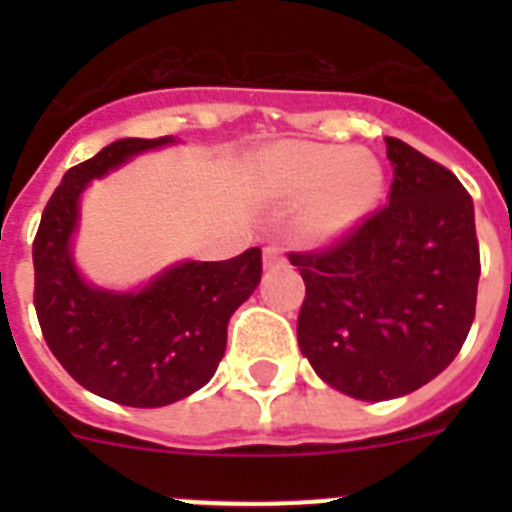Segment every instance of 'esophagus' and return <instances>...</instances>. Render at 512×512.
Here are the masks:
<instances>
[{
	"mask_svg": "<svg viewBox=\"0 0 512 512\" xmlns=\"http://www.w3.org/2000/svg\"><path fill=\"white\" fill-rule=\"evenodd\" d=\"M284 253L279 246H266L264 248V266L266 269H277V266H284Z\"/></svg>",
	"mask_w": 512,
	"mask_h": 512,
	"instance_id": "esophagus-1",
	"label": "esophagus"
}]
</instances>
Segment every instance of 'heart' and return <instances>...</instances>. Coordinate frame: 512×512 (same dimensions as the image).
Returning a JSON list of instances; mask_svg holds the SVG:
<instances>
[{
  "label": "heart",
  "instance_id": "heart-1",
  "mask_svg": "<svg viewBox=\"0 0 512 512\" xmlns=\"http://www.w3.org/2000/svg\"><path fill=\"white\" fill-rule=\"evenodd\" d=\"M259 179L279 197H307L300 233L310 243L346 235L377 205L382 166L369 151L323 143H282L259 161Z\"/></svg>",
  "mask_w": 512,
  "mask_h": 512
}]
</instances>
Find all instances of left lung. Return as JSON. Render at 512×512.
<instances>
[{
  "mask_svg": "<svg viewBox=\"0 0 512 512\" xmlns=\"http://www.w3.org/2000/svg\"><path fill=\"white\" fill-rule=\"evenodd\" d=\"M390 202L320 251H292L305 279L297 343L320 379L392 400L459 354L477 307L472 197L446 166L387 138Z\"/></svg>",
  "mask_w": 512,
  "mask_h": 512,
  "instance_id": "left-lung-1",
  "label": "left lung"
}]
</instances>
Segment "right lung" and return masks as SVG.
I'll return each instance as SVG.
<instances>
[{
  "mask_svg": "<svg viewBox=\"0 0 512 512\" xmlns=\"http://www.w3.org/2000/svg\"><path fill=\"white\" fill-rule=\"evenodd\" d=\"M164 138H122L63 174L33 241L43 338L81 387L130 408H161L205 387L225 354L228 320L261 279V248L228 261H184L146 289L115 295L74 269L69 238L92 179Z\"/></svg>",
  "mask_w": 512,
  "mask_h": 512,
  "instance_id": "right-lung-1",
  "label": "right lung"
}]
</instances>
